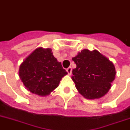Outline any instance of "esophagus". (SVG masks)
Listing matches in <instances>:
<instances>
[{
  "label": "esophagus",
  "mask_w": 130,
  "mask_h": 130,
  "mask_svg": "<svg viewBox=\"0 0 130 130\" xmlns=\"http://www.w3.org/2000/svg\"><path fill=\"white\" fill-rule=\"evenodd\" d=\"M67 72H68V74L69 75H71L72 74V69L71 67H69V68L67 69Z\"/></svg>",
  "instance_id": "34e87169"
}]
</instances>
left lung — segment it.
I'll list each match as a JSON object with an SVG mask.
<instances>
[{"label": "left lung", "mask_w": 130, "mask_h": 130, "mask_svg": "<svg viewBox=\"0 0 130 130\" xmlns=\"http://www.w3.org/2000/svg\"><path fill=\"white\" fill-rule=\"evenodd\" d=\"M76 68L72 80L80 94L88 99L103 96L111 87L116 71L113 63L97 50H83L72 58Z\"/></svg>", "instance_id": "left-lung-1"}]
</instances>
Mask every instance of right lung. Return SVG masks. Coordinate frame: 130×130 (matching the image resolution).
I'll return each instance as SVG.
<instances>
[{
    "instance_id": "obj_1",
    "label": "right lung",
    "mask_w": 130,
    "mask_h": 130,
    "mask_svg": "<svg viewBox=\"0 0 130 130\" xmlns=\"http://www.w3.org/2000/svg\"><path fill=\"white\" fill-rule=\"evenodd\" d=\"M67 74L50 48L36 49L19 68V76L27 89L43 96L56 89Z\"/></svg>"
}]
</instances>
